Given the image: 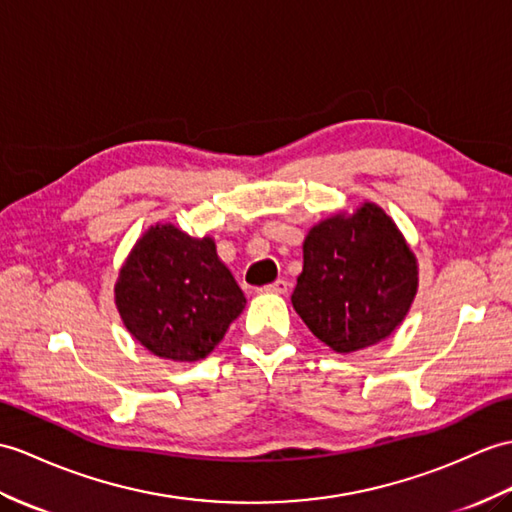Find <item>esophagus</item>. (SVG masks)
Wrapping results in <instances>:
<instances>
[{
    "instance_id": "obj_1",
    "label": "esophagus",
    "mask_w": 512,
    "mask_h": 512,
    "mask_svg": "<svg viewBox=\"0 0 512 512\" xmlns=\"http://www.w3.org/2000/svg\"><path fill=\"white\" fill-rule=\"evenodd\" d=\"M288 290H290V283L285 279H277L275 283L264 285V292H270V294H285Z\"/></svg>"
}]
</instances>
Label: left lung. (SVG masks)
<instances>
[{
	"mask_svg": "<svg viewBox=\"0 0 512 512\" xmlns=\"http://www.w3.org/2000/svg\"><path fill=\"white\" fill-rule=\"evenodd\" d=\"M417 259L386 213L366 202L307 233L292 305L312 334L338 353L388 338L417 294Z\"/></svg>",
	"mask_w": 512,
	"mask_h": 512,
	"instance_id": "8db88e82",
	"label": "left lung"
}]
</instances>
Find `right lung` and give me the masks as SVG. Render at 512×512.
<instances>
[{"instance_id": "right-lung-1", "label": "right lung", "mask_w": 512, "mask_h": 512, "mask_svg": "<svg viewBox=\"0 0 512 512\" xmlns=\"http://www.w3.org/2000/svg\"><path fill=\"white\" fill-rule=\"evenodd\" d=\"M115 305L150 353L196 362L224 338L246 299L211 237L196 240L172 224H157L126 259Z\"/></svg>"}]
</instances>
